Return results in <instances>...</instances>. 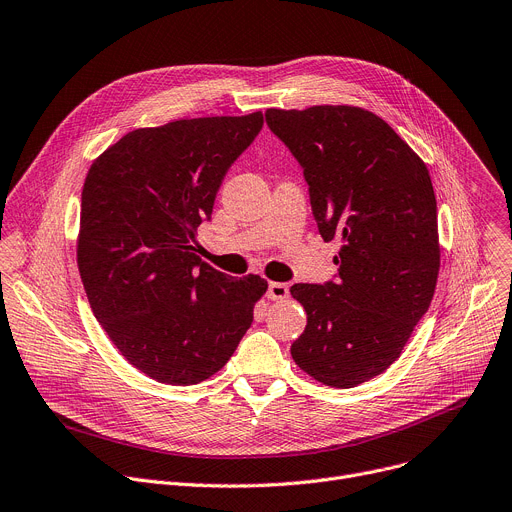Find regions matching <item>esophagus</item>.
Returning a JSON list of instances; mask_svg holds the SVG:
<instances>
[{
  "instance_id": "34e87169",
  "label": "esophagus",
  "mask_w": 512,
  "mask_h": 512,
  "mask_svg": "<svg viewBox=\"0 0 512 512\" xmlns=\"http://www.w3.org/2000/svg\"><path fill=\"white\" fill-rule=\"evenodd\" d=\"M290 296V288L282 282H269L267 286V298L273 300V302H282Z\"/></svg>"
}]
</instances>
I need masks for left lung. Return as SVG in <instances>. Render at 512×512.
<instances>
[{"label": "left lung", "instance_id": "1", "mask_svg": "<svg viewBox=\"0 0 512 512\" xmlns=\"http://www.w3.org/2000/svg\"><path fill=\"white\" fill-rule=\"evenodd\" d=\"M304 169L324 241L341 239L337 282L294 284L308 322L292 357L316 382L353 388L402 353L435 294L441 247L427 165L357 106L265 112Z\"/></svg>", "mask_w": 512, "mask_h": 512}]
</instances>
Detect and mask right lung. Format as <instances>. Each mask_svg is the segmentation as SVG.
<instances>
[{
	"mask_svg": "<svg viewBox=\"0 0 512 512\" xmlns=\"http://www.w3.org/2000/svg\"><path fill=\"white\" fill-rule=\"evenodd\" d=\"M263 114L175 120L124 134L91 163L77 237L81 282L124 359L161 384L208 380L235 353L267 292L196 255V230L255 141Z\"/></svg>",
	"mask_w": 512,
	"mask_h": 512,
	"instance_id": "add662e5",
	"label": "right lung"
}]
</instances>
